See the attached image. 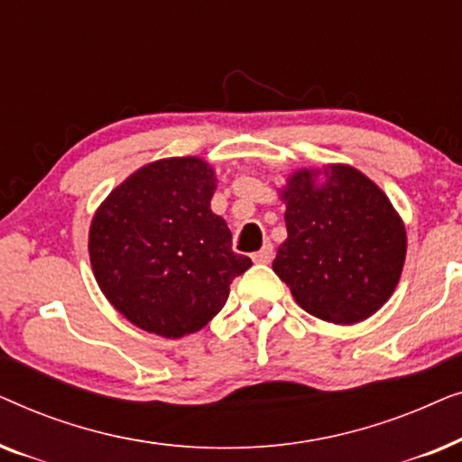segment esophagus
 I'll use <instances>...</instances> for the list:
<instances>
[{
    "label": "esophagus",
    "instance_id": "34e87169",
    "mask_svg": "<svg viewBox=\"0 0 462 462\" xmlns=\"http://www.w3.org/2000/svg\"><path fill=\"white\" fill-rule=\"evenodd\" d=\"M273 254H275L273 245H271V244H264L261 250H258V252H254V254H252V261H254V263H263V264H267V263L273 261Z\"/></svg>",
    "mask_w": 462,
    "mask_h": 462
}]
</instances>
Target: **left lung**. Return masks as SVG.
<instances>
[{
  "mask_svg": "<svg viewBox=\"0 0 462 462\" xmlns=\"http://www.w3.org/2000/svg\"><path fill=\"white\" fill-rule=\"evenodd\" d=\"M288 237L273 271L300 309L330 324L368 319L395 292L406 225L374 180L349 163L300 168L280 189Z\"/></svg>",
  "mask_w": 462,
  "mask_h": 462,
  "instance_id": "left-lung-1",
  "label": "left lung"
}]
</instances>
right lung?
<instances>
[{"label": "right lung", "mask_w": 462, "mask_h": 462, "mask_svg": "<svg viewBox=\"0 0 462 462\" xmlns=\"http://www.w3.org/2000/svg\"><path fill=\"white\" fill-rule=\"evenodd\" d=\"M217 172L198 155L144 163L94 212L88 252L100 292L130 324L163 338L204 328L252 267L212 212Z\"/></svg>", "instance_id": "add662e5"}]
</instances>
